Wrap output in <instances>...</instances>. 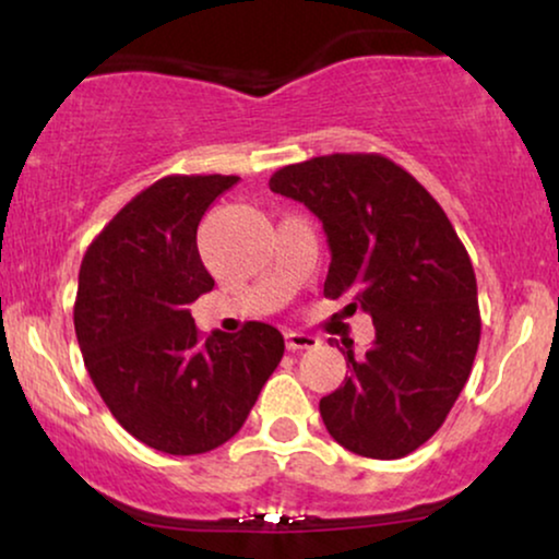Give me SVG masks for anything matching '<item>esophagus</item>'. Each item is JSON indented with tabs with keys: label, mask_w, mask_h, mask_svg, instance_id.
I'll use <instances>...</instances> for the list:
<instances>
[{
	"label": "esophagus",
	"mask_w": 559,
	"mask_h": 559,
	"mask_svg": "<svg viewBox=\"0 0 559 559\" xmlns=\"http://www.w3.org/2000/svg\"><path fill=\"white\" fill-rule=\"evenodd\" d=\"M285 341H287V348L289 350H305V348H316L318 346V338L316 335H310V333H297V331H289L287 335H285Z\"/></svg>",
	"instance_id": "34e87169"
}]
</instances>
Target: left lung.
<instances>
[{"label":"left lung","mask_w":559,"mask_h":559,"mask_svg":"<svg viewBox=\"0 0 559 559\" xmlns=\"http://www.w3.org/2000/svg\"><path fill=\"white\" fill-rule=\"evenodd\" d=\"M270 190L320 218L331 247L323 295L369 312L373 346L320 400L331 438L379 461L432 438L471 377L480 341L468 251L440 203L384 155H323L287 165Z\"/></svg>","instance_id":"1"}]
</instances>
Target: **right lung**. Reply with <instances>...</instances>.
Instances as JSON below:
<instances>
[{
	"instance_id": "obj_1",
	"label": "right lung",
	"mask_w": 559,
	"mask_h": 559,
	"mask_svg": "<svg viewBox=\"0 0 559 559\" xmlns=\"http://www.w3.org/2000/svg\"><path fill=\"white\" fill-rule=\"evenodd\" d=\"M236 175H167L91 241L73 305L83 364L117 423L167 455L224 445L285 354L277 328L201 338L190 302L213 289L198 224Z\"/></svg>"
}]
</instances>
